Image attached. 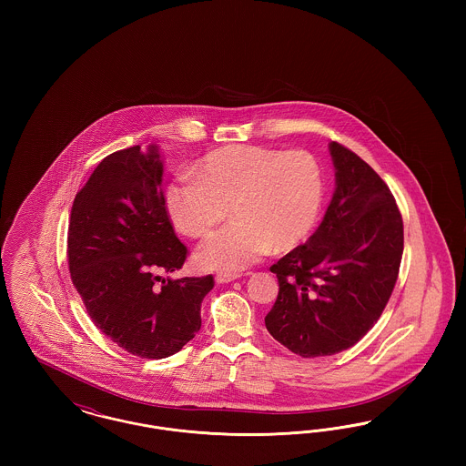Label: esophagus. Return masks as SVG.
I'll return each instance as SVG.
<instances>
[{
	"label": "esophagus",
	"instance_id": "1",
	"mask_svg": "<svg viewBox=\"0 0 466 466\" xmlns=\"http://www.w3.org/2000/svg\"><path fill=\"white\" fill-rule=\"evenodd\" d=\"M238 278H241V274H236V272H218L215 279H217V283L223 285V283H230V281H236Z\"/></svg>",
	"mask_w": 466,
	"mask_h": 466
}]
</instances>
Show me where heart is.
<instances>
[{
  "instance_id": "obj_1",
  "label": "heart",
  "mask_w": 466,
  "mask_h": 466,
  "mask_svg": "<svg viewBox=\"0 0 466 466\" xmlns=\"http://www.w3.org/2000/svg\"><path fill=\"white\" fill-rule=\"evenodd\" d=\"M167 209L185 236L204 239L227 225L198 253L200 264L239 270L270 251H287L314 228L323 204V177L316 158L257 145L225 147L206 157L198 177L167 187Z\"/></svg>"
}]
</instances>
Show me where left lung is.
Wrapping results in <instances>:
<instances>
[{"instance_id":"obj_1","label":"left lung","mask_w":466,"mask_h":466,"mask_svg":"<svg viewBox=\"0 0 466 466\" xmlns=\"http://www.w3.org/2000/svg\"><path fill=\"white\" fill-rule=\"evenodd\" d=\"M335 192L318 230L270 272L279 293L268 333L291 353H340L369 332L399 279L403 222L382 177L344 145L330 143Z\"/></svg>"}]
</instances>
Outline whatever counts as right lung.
<instances>
[{
	"label": "right lung",
	"mask_w": 466,
	"mask_h": 466,
	"mask_svg": "<svg viewBox=\"0 0 466 466\" xmlns=\"http://www.w3.org/2000/svg\"><path fill=\"white\" fill-rule=\"evenodd\" d=\"M67 266L94 325L139 358L177 353L200 330L202 278L162 279L188 255L177 238L162 190L157 147L113 152L94 169L71 206Z\"/></svg>",
	"instance_id": "1"
}]
</instances>
